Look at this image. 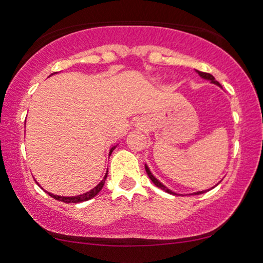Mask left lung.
Here are the masks:
<instances>
[{
	"label": "left lung",
	"instance_id": "1",
	"mask_svg": "<svg viewBox=\"0 0 263 263\" xmlns=\"http://www.w3.org/2000/svg\"><path fill=\"white\" fill-rule=\"evenodd\" d=\"M197 73H198L199 75H200V77H201V78H203V79L210 80V81H211V83H213V84H215V85H218V86H220V87H221V85H220V84L218 83V81H216V80H215V78H214V77H213V75H211V74H209V73H203V71H199V70H197ZM144 167H146V172H147V174H148L149 179H151V180H152V182H153V184H155V185H156V186H158V188H161V189H163V190H164V192L170 193V194L177 195V193L172 192V190H171V189H168V188H167V186H165V185H163V184H162L161 182H159V180H158V179H157V178H156L155 176H153V174H152V173H151L149 168H148V167H147V164H144ZM219 183H220V182H219ZM219 183H218V184H219ZM218 184H216V185H218ZM213 188H214V186H213ZM208 190H210V189H208ZM208 190H201V192H195V193H192V194H190V195H198V194H203V193H205V192H208Z\"/></svg>",
	"mask_w": 263,
	"mask_h": 263
}]
</instances>
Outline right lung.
Segmentation results:
<instances>
[{"mask_svg": "<svg viewBox=\"0 0 263 263\" xmlns=\"http://www.w3.org/2000/svg\"><path fill=\"white\" fill-rule=\"evenodd\" d=\"M115 148H116V146H114L112 148L110 149V153H108V156H110L111 153H112V151ZM106 178H107V172H106V174H105L104 179H102L101 182L95 186V188H92L91 190H89V192L84 193V194H81V195H77V197H60V195H54V194H52V193H49V192H47V193L50 195V197L55 199V200L63 201V203H81V201H86V200H89V199H91V198L95 197V195H98L99 193H100V190L102 189V186H104Z\"/></svg>", "mask_w": 263, "mask_h": 263, "instance_id": "obj_1", "label": "right lung"}]
</instances>
